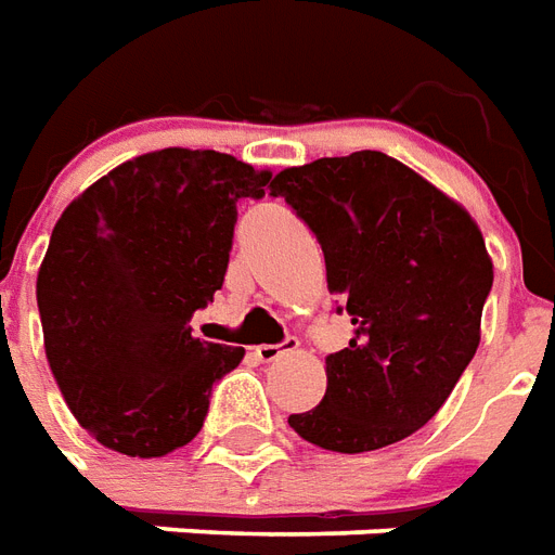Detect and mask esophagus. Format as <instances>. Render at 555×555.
<instances>
[{"instance_id":"1","label":"esophagus","mask_w":555,"mask_h":555,"mask_svg":"<svg viewBox=\"0 0 555 555\" xmlns=\"http://www.w3.org/2000/svg\"><path fill=\"white\" fill-rule=\"evenodd\" d=\"M295 348H298V339H295V336H286V339L278 341V345H257L254 353H257L262 362H274L278 357H283V353L295 351Z\"/></svg>"}]
</instances>
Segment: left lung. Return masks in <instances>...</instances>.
I'll return each mask as SVG.
<instances>
[{"instance_id": "obj_1", "label": "left lung", "mask_w": 555, "mask_h": 555, "mask_svg": "<svg viewBox=\"0 0 555 555\" xmlns=\"http://www.w3.org/2000/svg\"><path fill=\"white\" fill-rule=\"evenodd\" d=\"M324 251L327 289L353 324L327 357L319 406L289 415L324 451L365 453L421 430L480 345L491 260L477 222L383 152L322 157L274 175Z\"/></svg>"}]
</instances>
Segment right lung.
I'll list each match as a JSON object with an SVG mask.
<instances>
[{
    "label": "right lung",
    "instance_id": "add662e5",
    "mask_svg": "<svg viewBox=\"0 0 555 555\" xmlns=\"http://www.w3.org/2000/svg\"><path fill=\"white\" fill-rule=\"evenodd\" d=\"M272 175L222 152L164 149L87 186L37 274L46 357L66 406L125 456H166L202 430L243 348L193 336L222 289L240 198Z\"/></svg>",
    "mask_w": 555,
    "mask_h": 555
}]
</instances>
